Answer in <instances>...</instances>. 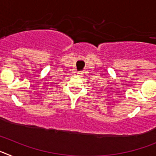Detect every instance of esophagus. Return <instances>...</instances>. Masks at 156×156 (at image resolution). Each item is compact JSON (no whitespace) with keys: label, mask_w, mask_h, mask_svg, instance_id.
<instances>
[{"label":"esophagus","mask_w":156,"mask_h":156,"mask_svg":"<svg viewBox=\"0 0 156 156\" xmlns=\"http://www.w3.org/2000/svg\"><path fill=\"white\" fill-rule=\"evenodd\" d=\"M77 74H78V76H82L83 73L82 72H78V73H77Z\"/></svg>","instance_id":"esophagus-1"}]
</instances>
